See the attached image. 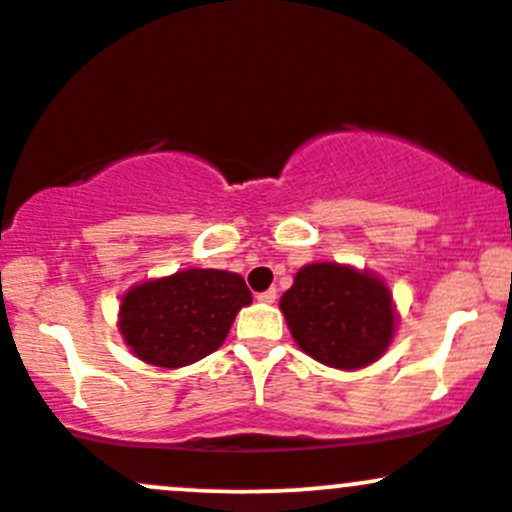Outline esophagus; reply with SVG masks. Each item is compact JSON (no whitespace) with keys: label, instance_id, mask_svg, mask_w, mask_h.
Here are the masks:
<instances>
[{"label":"esophagus","instance_id":"obj_1","mask_svg":"<svg viewBox=\"0 0 512 512\" xmlns=\"http://www.w3.org/2000/svg\"><path fill=\"white\" fill-rule=\"evenodd\" d=\"M276 298H278V290L276 288H268V290H263V293L256 295V300L258 302H266V305L276 302Z\"/></svg>","mask_w":512,"mask_h":512}]
</instances>
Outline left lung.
I'll return each mask as SVG.
<instances>
[{
  "instance_id": "obj_1",
  "label": "left lung",
  "mask_w": 512,
  "mask_h": 512,
  "mask_svg": "<svg viewBox=\"0 0 512 512\" xmlns=\"http://www.w3.org/2000/svg\"><path fill=\"white\" fill-rule=\"evenodd\" d=\"M290 334L324 366L364 368L393 342V295L381 278L342 263L302 266L280 298Z\"/></svg>"
}]
</instances>
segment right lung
<instances>
[{
  "instance_id": "1",
  "label": "right lung",
  "mask_w": 512,
  "mask_h": 512,
  "mask_svg": "<svg viewBox=\"0 0 512 512\" xmlns=\"http://www.w3.org/2000/svg\"><path fill=\"white\" fill-rule=\"evenodd\" d=\"M246 305L251 290L239 273L185 268L129 288L119 305V332L136 359L180 368L217 351Z\"/></svg>"
}]
</instances>
